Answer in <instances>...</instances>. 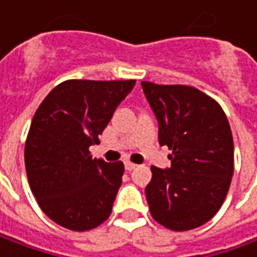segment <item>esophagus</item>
<instances>
[{"label": "esophagus", "mask_w": 257, "mask_h": 257, "mask_svg": "<svg viewBox=\"0 0 257 257\" xmlns=\"http://www.w3.org/2000/svg\"><path fill=\"white\" fill-rule=\"evenodd\" d=\"M124 167H125L127 172H132V170H134V169L137 167V164L132 163V162H125V163H124Z\"/></svg>", "instance_id": "1"}]
</instances>
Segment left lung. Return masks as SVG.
<instances>
[{"label":"left lung","instance_id":"8db88e82","mask_svg":"<svg viewBox=\"0 0 257 257\" xmlns=\"http://www.w3.org/2000/svg\"><path fill=\"white\" fill-rule=\"evenodd\" d=\"M159 121V143L172 154L170 169L152 166L146 197L153 219L184 232L209 222L232 182L234 154L227 117L216 100L190 85L142 81Z\"/></svg>","mask_w":257,"mask_h":257}]
</instances>
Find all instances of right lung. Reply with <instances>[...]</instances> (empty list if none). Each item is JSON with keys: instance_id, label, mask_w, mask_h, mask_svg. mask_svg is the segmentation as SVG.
Segmentation results:
<instances>
[{"instance_id": "right-lung-1", "label": "right lung", "mask_w": 257, "mask_h": 257, "mask_svg": "<svg viewBox=\"0 0 257 257\" xmlns=\"http://www.w3.org/2000/svg\"><path fill=\"white\" fill-rule=\"evenodd\" d=\"M136 80H67L40 104L30 125L24 159L41 210L74 232L100 226L111 214L124 164L93 159L90 146L111 120Z\"/></svg>"}]
</instances>
